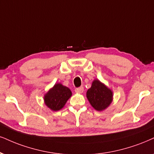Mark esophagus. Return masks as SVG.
Returning a JSON list of instances; mask_svg holds the SVG:
<instances>
[{
	"instance_id": "34e87169",
	"label": "esophagus",
	"mask_w": 154,
	"mask_h": 154,
	"mask_svg": "<svg viewBox=\"0 0 154 154\" xmlns=\"http://www.w3.org/2000/svg\"><path fill=\"white\" fill-rule=\"evenodd\" d=\"M83 90H84V88H83V86H81V87H79V88H76L75 89V91L77 92V93H83Z\"/></svg>"
}]
</instances>
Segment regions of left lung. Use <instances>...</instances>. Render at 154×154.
Segmentation results:
<instances>
[{"label": "left lung", "instance_id": "8db88e82", "mask_svg": "<svg viewBox=\"0 0 154 154\" xmlns=\"http://www.w3.org/2000/svg\"><path fill=\"white\" fill-rule=\"evenodd\" d=\"M91 105L97 111H103L110 105L113 98V93L98 80H95L86 93Z\"/></svg>", "mask_w": 154, "mask_h": 154}]
</instances>
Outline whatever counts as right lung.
Returning a JSON list of instances; mask_svg holds the SVG:
<instances>
[{"mask_svg": "<svg viewBox=\"0 0 154 154\" xmlns=\"http://www.w3.org/2000/svg\"><path fill=\"white\" fill-rule=\"evenodd\" d=\"M72 93L68 87L57 83L45 95V103L52 111L61 109L71 96Z\"/></svg>", "mask_w": 154, "mask_h": 154, "instance_id": "1", "label": "right lung"}]
</instances>
